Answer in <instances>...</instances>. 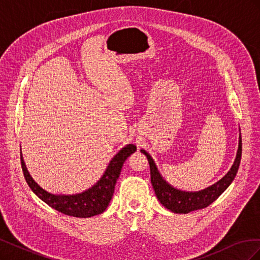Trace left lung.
Returning <instances> with one entry per match:
<instances>
[{
  "instance_id": "8db88e82",
  "label": "left lung",
  "mask_w": 260,
  "mask_h": 260,
  "mask_svg": "<svg viewBox=\"0 0 260 260\" xmlns=\"http://www.w3.org/2000/svg\"><path fill=\"white\" fill-rule=\"evenodd\" d=\"M141 153H143L147 157L149 169H151V182L157 200L160 202L162 206H165L170 211L175 212V214H187V212L190 211L209 206L210 204L212 202H215L219 196L226 190V187L232 183V181L234 180L235 176H237V172L239 170V166L241 162V130L239 136V147L237 156H235L234 162L230 170L228 171L221 179L217 181L216 183L201 191H182L180 190V188L172 186L162 178L154 159L152 158V156L143 148H141Z\"/></svg>"
}]
</instances>
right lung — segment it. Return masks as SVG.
I'll return each instance as SVG.
<instances>
[{"mask_svg":"<svg viewBox=\"0 0 260 260\" xmlns=\"http://www.w3.org/2000/svg\"><path fill=\"white\" fill-rule=\"evenodd\" d=\"M21 151V148H20ZM137 151L135 144H127L109 161L103 176L88 190L77 194H53L39 185L31 177L20 152V161L23 176L29 187L39 199L61 214L78 218H89L102 214L113 198L117 179L120 176L123 162Z\"/></svg>","mask_w":260,"mask_h":260,"instance_id":"1","label":"right lung"}]
</instances>
